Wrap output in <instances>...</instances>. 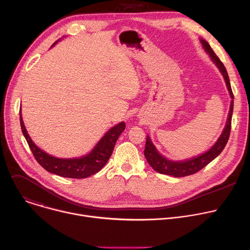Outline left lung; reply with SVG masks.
<instances>
[{"label":"left lung","mask_w":250,"mask_h":250,"mask_svg":"<svg viewBox=\"0 0 250 250\" xmlns=\"http://www.w3.org/2000/svg\"><path fill=\"white\" fill-rule=\"evenodd\" d=\"M200 42L202 43L203 49L206 50V52L209 55L212 62L216 64L220 73L222 74L225 83H226V86H228V89L229 92V95L231 98V104H230L228 122H226L224 129L219 137V139L217 140V142L214 144V146L210 149H208L207 152H204L198 156L192 157V158H190V160H187L184 162H173V161L167 160V158H166L164 155H162L156 150V148L153 146V144L151 143L149 137H146L145 156L146 158L147 163L149 164V166L155 171L163 173V174L172 175L175 177H183V176L196 173L197 171L202 169L204 167H207L210 162H212L217 155H219V153L223 150V148L225 147V146H226V144H228L229 139L230 129H231V117H232V111H233L234 97H233L232 89L230 86L229 74H228V72H226V69H225L224 64L222 63V62L218 59V57L215 55V53L209 46V43L202 39H200Z\"/></svg>","instance_id":"1"}]
</instances>
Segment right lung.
I'll use <instances>...</instances> for the list:
<instances>
[{
  "instance_id": "obj_1",
  "label": "right lung",
  "mask_w": 250,
  "mask_h": 250,
  "mask_svg": "<svg viewBox=\"0 0 250 250\" xmlns=\"http://www.w3.org/2000/svg\"><path fill=\"white\" fill-rule=\"evenodd\" d=\"M20 123L22 134L26 138L37 162L49 172L70 178H85L99 172L107 163L119 137L125 128L124 122L112 126L101 139L94 149L84 156L77 158H58L44 152L34 144L22 122L21 109Z\"/></svg>"
}]
</instances>
